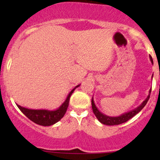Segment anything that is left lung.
Segmentation results:
<instances>
[{
	"mask_svg": "<svg viewBox=\"0 0 160 160\" xmlns=\"http://www.w3.org/2000/svg\"><path fill=\"white\" fill-rule=\"evenodd\" d=\"M150 60H151L152 63H153V59H152L151 57H150ZM150 92H151V90H150L149 95L148 96V98L145 99V101H144V102H143L139 107L135 108V109L133 110V111L124 113V114L121 115L120 117H109V116H106L103 114V113H102L98 109H97V108L95 107L93 99H92V108L93 113H94V114L95 115V117H96V118L98 119L102 123H103L104 125H108V126L119 125L121 123H123V122H126V121H128L131 118H132L134 116L136 115L138 112H140L141 110L144 108V106L146 105V104L148 103V100H149Z\"/></svg>",
	"mask_w": 160,
	"mask_h": 160,
	"instance_id": "1",
	"label": "left lung"
}]
</instances>
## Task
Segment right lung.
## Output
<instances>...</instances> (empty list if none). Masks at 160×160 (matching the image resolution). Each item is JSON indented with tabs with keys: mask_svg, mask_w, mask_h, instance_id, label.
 <instances>
[{
	"mask_svg": "<svg viewBox=\"0 0 160 160\" xmlns=\"http://www.w3.org/2000/svg\"><path fill=\"white\" fill-rule=\"evenodd\" d=\"M78 86H76V88L78 87ZM74 89L75 88L71 91V92L68 95L65 102L56 111H47V110H32L22 108L20 105H18V104H16V105L19 108L20 111L22 112L26 116L29 120H32V122H35V123L38 125H40V126H51V125L55 124L58 121H59L64 117V115L65 114L68 107L70 98H71V95Z\"/></svg>",
	"mask_w": 160,
	"mask_h": 160,
	"instance_id": "obj_1",
	"label": "right lung"
}]
</instances>
